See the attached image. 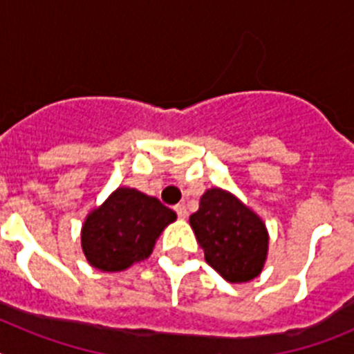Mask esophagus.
<instances>
[{
    "instance_id": "1",
    "label": "esophagus",
    "mask_w": 354,
    "mask_h": 354,
    "mask_svg": "<svg viewBox=\"0 0 354 354\" xmlns=\"http://www.w3.org/2000/svg\"><path fill=\"white\" fill-rule=\"evenodd\" d=\"M175 212H177V216H179L180 220H184V218H186V216H187L186 205H184V204H177V205H175Z\"/></svg>"
}]
</instances>
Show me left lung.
I'll list each match as a JSON object with an SVG mask.
<instances>
[{
	"label": "left lung",
	"mask_w": 354,
	"mask_h": 354,
	"mask_svg": "<svg viewBox=\"0 0 354 354\" xmlns=\"http://www.w3.org/2000/svg\"><path fill=\"white\" fill-rule=\"evenodd\" d=\"M205 261L230 283L259 277L268 259L270 234L261 216L234 193L211 187L200 198L198 211L189 216Z\"/></svg>",
	"instance_id": "obj_1"
}]
</instances>
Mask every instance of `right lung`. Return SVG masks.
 Segmentation results:
<instances>
[{
	"mask_svg": "<svg viewBox=\"0 0 354 354\" xmlns=\"http://www.w3.org/2000/svg\"><path fill=\"white\" fill-rule=\"evenodd\" d=\"M177 220L156 196L134 187H117L81 227V248L90 266L115 273L150 257L156 241Z\"/></svg>",
	"mask_w": 354,
	"mask_h": 354,
	"instance_id": "right-lung-1",
	"label": "right lung"
}]
</instances>
